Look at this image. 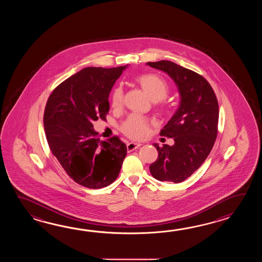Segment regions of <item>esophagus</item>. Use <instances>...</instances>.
I'll use <instances>...</instances> for the list:
<instances>
[{
  "label": "esophagus",
  "instance_id": "obj_1",
  "mask_svg": "<svg viewBox=\"0 0 262 262\" xmlns=\"http://www.w3.org/2000/svg\"><path fill=\"white\" fill-rule=\"evenodd\" d=\"M141 146L140 143H134V142H130L127 144V150L128 151H133L134 150H136V149H138Z\"/></svg>",
  "mask_w": 262,
  "mask_h": 262
}]
</instances>
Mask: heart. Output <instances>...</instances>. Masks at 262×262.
Segmentation results:
<instances>
[{
    "label": "heart",
    "instance_id": "b5f03b06",
    "mask_svg": "<svg viewBox=\"0 0 262 262\" xmlns=\"http://www.w3.org/2000/svg\"><path fill=\"white\" fill-rule=\"evenodd\" d=\"M137 82L154 102L164 100L168 94L167 82L152 74H144L137 78ZM123 91L121 87L113 90L112 94V107L119 108L123 105ZM150 122L138 114L130 115L122 125V131L132 139H144L149 134Z\"/></svg>",
    "mask_w": 262,
    "mask_h": 262
}]
</instances>
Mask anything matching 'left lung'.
<instances>
[{"instance_id": "obj_1", "label": "left lung", "mask_w": 262, "mask_h": 262, "mask_svg": "<svg viewBox=\"0 0 262 262\" xmlns=\"http://www.w3.org/2000/svg\"><path fill=\"white\" fill-rule=\"evenodd\" d=\"M146 64L167 73L180 94L177 111L160 132L172 138L174 144L154 143L158 157L150 166L154 178L178 184L195 172L212 150L217 137V99L212 86L198 73L165 60Z\"/></svg>"}]
</instances>
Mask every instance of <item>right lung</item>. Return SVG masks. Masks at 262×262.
Instances as JSON below:
<instances>
[{
	"instance_id": "right-lung-1",
	"label": "right lung",
	"mask_w": 262,
	"mask_h": 262,
	"mask_svg": "<svg viewBox=\"0 0 262 262\" xmlns=\"http://www.w3.org/2000/svg\"><path fill=\"white\" fill-rule=\"evenodd\" d=\"M86 67L66 79L50 95L44 113L50 150L77 184L98 189L112 184L126 156L118 137L102 140L93 123L106 120L108 95L127 68Z\"/></svg>"
}]
</instances>
